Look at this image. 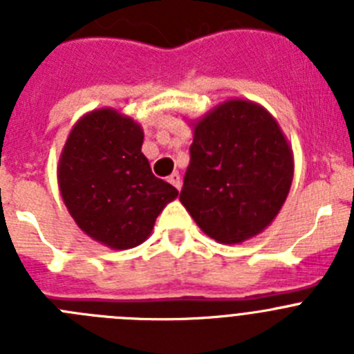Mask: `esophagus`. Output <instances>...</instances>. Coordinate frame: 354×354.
Returning a JSON list of instances; mask_svg holds the SVG:
<instances>
[{"instance_id":"obj_1","label":"esophagus","mask_w":354,"mask_h":354,"mask_svg":"<svg viewBox=\"0 0 354 354\" xmlns=\"http://www.w3.org/2000/svg\"><path fill=\"white\" fill-rule=\"evenodd\" d=\"M168 180H170V183L174 184V186L177 187V189H180V187H183V179H180L179 171H174V174H171L170 177H168Z\"/></svg>"}]
</instances>
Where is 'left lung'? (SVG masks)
Returning a JSON list of instances; mask_svg holds the SVG:
<instances>
[{
	"label": "left lung",
	"instance_id": "1",
	"mask_svg": "<svg viewBox=\"0 0 354 354\" xmlns=\"http://www.w3.org/2000/svg\"><path fill=\"white\" fill-rule=\"evenodd\" d=\"M180 202L209 237L236 245L264 230L282 209L292 150L262 106L230 99L193 124Z\"/></svg>",
	"mask_w": 354,
	"mask_h": 354
}]
</instances>
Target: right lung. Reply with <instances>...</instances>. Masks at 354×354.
Listing matches in <instances>:
<instances>
[{"instance_id": "obj_1", "label": "right lung", "mask_w": 354, "mask_h": 354, "mask_svg": "<svg viewBox=\"0 0 354 354\" xmlns=\"http://www.w3.org/2000/svg\"><path fill=\"white\" fill-rule=\"evenodd\" d=\"M138 122L111 108L76 122L62 150L58 186L77 227L113 250L142 245L165 205L177 198L142 152Z\"/></svg>"}]
</instances>
